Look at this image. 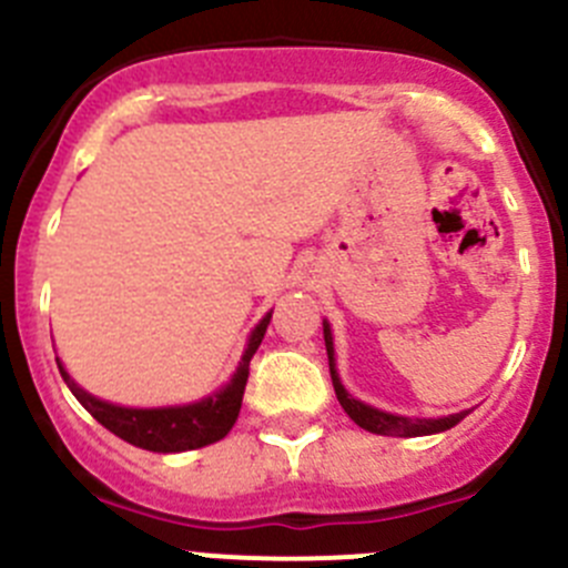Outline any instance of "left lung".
<instances>
[{
  "label": "left lung",
  "instance_id": "left-lung-1",
  "mask_svg": "<svg viewBox=\"0 0 568 568\" xmlns=\"http://www.w3.org/2000/svg\"><path fill=\"white\" fill-rule=\"evenodd\" d=\"M325 347H327V362H331V378H333V389H336L338 404H342V409L347 412L349 420H356L358 426L367 428V432L384 434V437H423V434H437V432H445V428L457 426V423L465 417V412H459V415L437 417V420H412V417H400V415H389V412L373 409V406L362 404V400H356L353 395H347V389H344L342 381H338L336 362H333V336L327 322H325Z\"/></svg>",
  "mask_w": 568,
  "mask_h": 568
}]
</instances>
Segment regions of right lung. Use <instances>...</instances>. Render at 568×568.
Instances as JSON below:
<instances>
[{"label": "right lung", "mask_w": 568, "mask_h": 568, "mask_svg": "<svg viewBox=\"0 0 568 568\" xmlns=\"http://www.w3.org/2000/svg\"><path fill=\"white\" fill-rule=\"evenodd\" d=\"M272 314H266L260 320V325L254 327L252 338L246 344V353H243L241 364H237L235 375H232L230 384L224 386L215 395L204 397L199 404L190 406H168V409H125V406L105 404L98 400L89 392H83L75 381L69 378L61 369L63 381L72 389V395L81 400L83 409L100 423V426L109 428L111 434H116L125 443L136 445V448H145V452H159V454H176V452H190V448H201V445L219 443L221 437L230 434V428L235 426L237 412L243 404V389H246L248 381V362L257 353L260 342L266 336V327Z\"/></svg>", "instance_id": "right-lung-1"}]
</instances>
